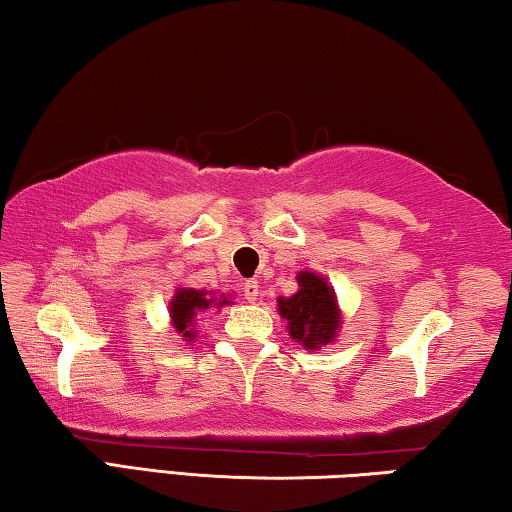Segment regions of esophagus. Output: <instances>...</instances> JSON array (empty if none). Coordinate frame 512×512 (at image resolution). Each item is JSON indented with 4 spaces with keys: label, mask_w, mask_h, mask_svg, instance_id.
Wrapping results in <instances>:
<instances>
[{
    "label": "esophagus",
    "mask_w": 512,
    "mask_h": 512,
    "mask_svg": "<svg viewBox=\"0 0 512 512\" xmlns=\"http://www.w3.org/2000/svg\"><path fill=\"white\" fill-rule=\"evenodd\" d=\"M243 296H246V301H250V303L257 301V296H259L257 280H246V282H243Z\"/></svg>",
    "instance_id": "34e87169"
}]
</instances>
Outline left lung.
Returning <instances> with one entry per match:
<instances>
[{
    "label": "left lung",
    "instance_id": "1",
    "mask_svg": "<svg viewBox=\"0 0 512 512\" xmlns=\"http://www.w3.org/2000/svg\"><path fill=\"white\" fill-rule=\"evenodd\" d=\"M296 282H299V292L289 299H282V296L278 299V312L282 319H287L289 335L305 349L329 345L338 335L342 322L335 292L326 278L312 271H301Z\"/></svg>",
    "mask_w": 512,
    "mask_h": 512
}]
</instances>
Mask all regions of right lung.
<instances>
[{
  "label": "right lung",
  "instance_id": "1",
  "mask_svg": "<svg viewBox=\"0 0 512 512\" xmlns=\"http://www.w3.org/2000/svg\"><path fill=\"white\" fill-rule=\"evenodd\" d=\"M230 299H213L209 292L204 289H193V287H179L177 294L172 296L170 301V319L174 331H177L183 340L193 342L195 340V317L200 312L209 308H223V305H230Z\"/></svg>",
  "mask_w": 512,
  "mask_h": 512
}]
</instances>
